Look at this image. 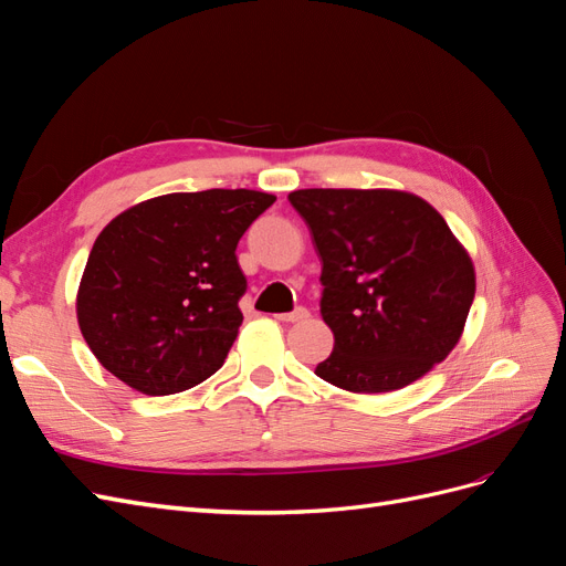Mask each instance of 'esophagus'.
I'll list each match as a JSON object with an SVG mask.
<instances>
[{
  "instance_id": "1",
  "label": "esophagus",
  "mask_w": 566,
  "mask_h": 566,
  "mask_svg": "<svg viewBox=\"0 0 566 566\" xmlns=\"http://www.w3.org/2000/svg\"><path fill=\"white\" fill-rule=\"evenodd\" d=\"M306 318H310V312H306L304 306H297V310L290 314H279V321H285V323H297V321H306Z\"/></svg>"
}]
</instances>
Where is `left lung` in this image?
Instances as JSON below:
<instances>
[{"instance_id":"1","label":"left lung","mask_w":566,"mask_h":566,"mask_svg":"<svg viewBox=\"0 0 566 566\" xmlns=\"http://www.w3.org/2000/svg\"><path fill=\"white\" fill-rule=\"evenodd\" d=\"M323 262L321 316L335 335L321 380L380 394L420 380L465 331L476 279L430 202L394 188H302L287 196Z\"/></svg>"}]
</instances>
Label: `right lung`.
<instances>
[{
	"mask_svg": "<svg viewBox=\"0 0 566 566\" xmlns=\"http://www.w3.org/2000/svg\"><path fill=\"white\" fill-rule=\"evenodd\" d=\"M273 200L210 188L119 212L77 287V323L98 364L148 397L191 389L224 366L248 287L235 248Z\"/></svg>",
	"mask_w": 566,
	"mask_h": 566,
	"instance_id": "obj_1",
	"label": "right lung"
}]
</instances>
